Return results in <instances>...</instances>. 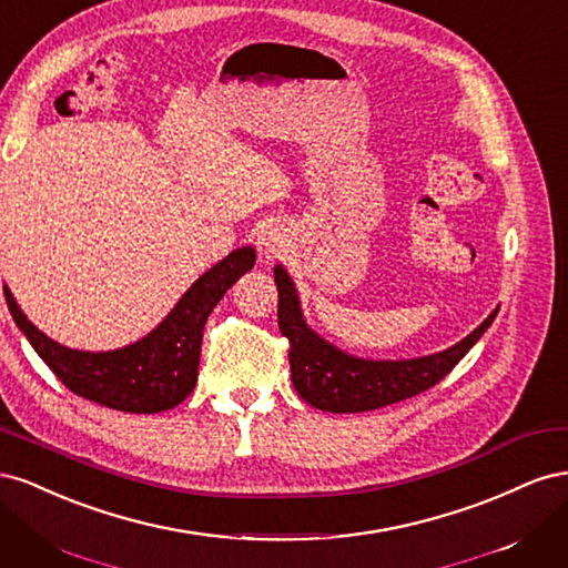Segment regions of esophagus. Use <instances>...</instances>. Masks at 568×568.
<instances>
[{"label": "esophagus", "mask_w": 568, "mask_h": 568, "mask_svg": "<svg viewBox=\"0 0 568 568\" xmlns=\"http://www.w3.org/2000/svg\"><path fill=\"white\" fill-rule=\"evenodd\" d=\"M255 246L257 251H261V257L265 263H272L277 261V257H282L288 248V234L282 225H277V222H270V225H265L261 232H257V239H255Z\"/></svg>", "instance_id": "1"}]
</instances>
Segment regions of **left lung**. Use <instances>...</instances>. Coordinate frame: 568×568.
Returning a JSON list of instances; mask_svg holds the SVG:
<instances>
[{"instance_id":"left-lung-1","label":"left lung","mask_w":568,"mask_h":568,"mask_svg":"<svg viewBox=\"0 0 568 568\" xmlns=\"http://www.w3.org/2000/svg\"><path fill=\"white\" fill-rule=\"evenodd\" d=\"M274 284L280 291V329L291 343V382L307 405L336 415L379 409L436 386L474 348L497 315L495 307L469 336L440 353L409 359H367L336 348L311 329L296 284L284 265H274Z\"/></svg>"}]
</instances>
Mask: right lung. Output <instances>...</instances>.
<instances>
[{"mask_svg": "<svg viewBox=\"0 0 568 568\" xmlns=\"http://www.w3.org/2000/svg\"><path fill=\"white\" fill-rule=\"evenodd\" d=\"M253 265V246L232 251L184 291L156 329L115 351L92 353L61 346L26 317L9 286H4V298L30 346L75 395L120 412L156 415L180 405L194 390L203 324L232 284Z\"/></svg>", "mask_w": 568, "mask_h": 568, "instance_id": "obj_1", "label": "right lung"}]
</instances>
